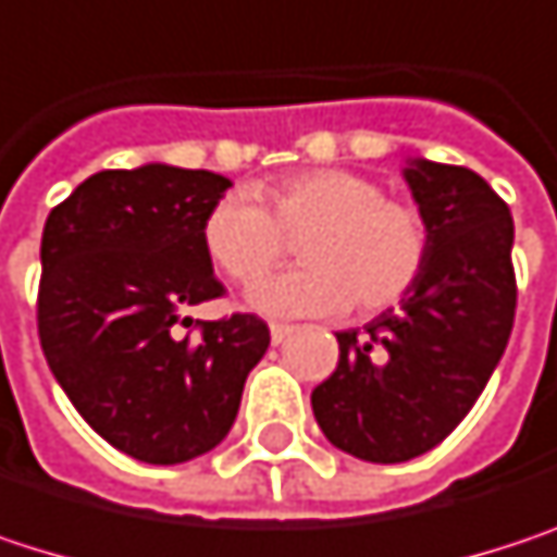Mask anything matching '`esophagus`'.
Returning a JSON list of instances; mask_svg holds the SVG:
<instances>
[{"label":"esophagus","instance_id":"1","mask_svg":"<svg viewBox=\"0 0 557 557\" xmlns=\"http://www.w3.org/2000/svg\"><path fill=\"white\" fill-rule=\"evenodd\" d=\"M289 335H293V325H283V322H274V325H271V342H274V345H283Z\"/></svg>","mask_w":557,"mask_h":557}]
</instances>
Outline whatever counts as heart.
<instances>
[{
  "label": "heart",
  "mask_w": 557,
  "mask_h": 557,
  "mask_svg": "<svg viewBox=\"0 0 557 557\" xmlns=\"http://www.w3.org/2000/svg\"><path fill=\"white\" fill-rule=\"evenodd\" d=\"M225 193L202 219V248L225 277L251 283L299 238V268L261 280L248 306L268 315H332L351 302L364 312L399 302L425 271L429 235L403 202L351 170L289 173L261 193Z\"/></svg>",
  "instance_id": "obj_1"
}]
</instances>
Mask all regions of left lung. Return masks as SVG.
I'll list each match as a JSON object with an SVG mask.
<instances>
[{
	"mask_svg": "<svg viewBox=\"0 0 557 557\" xmlns=\"http://www.w3.org/2000/svg\"><path fill=\"white\" fill-rule=\"evenodd\" d=\"M429 235L425 271L364 332H338V368L312 389L325 438L371 465L432 451L471 412L512 332V215L484 176L409 158Z\"/></svg>",
	"mask_w": 557,
	"mask_h": 557,
	"instance_id": "1",
	"label": "left lung"
}]
</instances>
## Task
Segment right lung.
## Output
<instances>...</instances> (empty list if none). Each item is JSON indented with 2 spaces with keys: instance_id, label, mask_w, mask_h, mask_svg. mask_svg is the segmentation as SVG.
I'll use <instances>...</instances> for the list:
<instances>
[{
  "instance_id": "right-lung-1",
  "label": "right lung",
  "mask_w": 557,
  "mask_h": 557,
  "mask_svg": "<svg viewBox=\"0 0 557 557\" xmlns=\"http://www.w3.org/2000/svg\"><path fill=\"white\" fill-rule=\"evenodd\" d=\"M228 186L222 173L170 164L99 170L45 222V358L76 412L145 465L212 451L271 345L258 315H189L222 293L202 248V219Z\"/></svg>"
}]
</instances>
